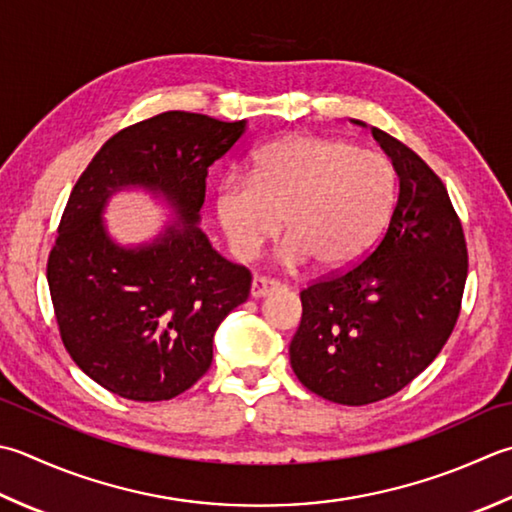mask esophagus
Wrapping results in <instances>:
<instances>
[{
  "label": "esophagus",
  "instance_id": "1",
  "mask_svg": "<svg viewBox=\"0 0 512 512\" xmlns=\"http://www.w3.org/2000/svg\"><path fill=\"white\" fill-rule=\"evenodd\" d=\"M277 288H279V284H277V282H273V279L255 277L253 282H250V297L262 299V297H266V295H273Z\"/></svg>",
  "mask_w": 512,
  "mask_h": 512
}]
</instances>
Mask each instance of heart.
Listing matches in <instances>:
<instances>
[{
  "label": "heart",
  "mask_w": 512,
  "mask_h": 512,
  "mask_svg": "<svg viewBox=\"0 0 512 512\" xmlns=\"http://www.w3.org/2000/svg\"><path fill=\"white\" fill-rule=\"evenodd\" d=\"M395 199L397 175L384 155L346 139L290 135L259 150L250 179L224 177L215 208L239 257H253L282 224L288 237L279 262L313 259L317 268L337 270L373 246Z\"/></svg>",
  "instance_id": "heart-1"
}]
</instances>
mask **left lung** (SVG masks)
I'll list each match as a JSON object with an SVG mask.
<instances>
[{
    "instance_id": "8db88e82",
    "label": "left lung",
    "mask_w": 512,
    "mask_h": 512,
    "mask_svg": "<svg viewBox=\"0 0 512 512\" xmlns=\"http://www.w3.org/2000/svg\"><path fill=\"white\" fill-rule=\"evenodd\" d=\"M370 133L399 177L393 217L362 264L302 290V322L288 348L299 382L344 406L379 402L424 373L453 333L468 273L464 230L442 179L399 139Z\"/></svg>"
}]
</instances>
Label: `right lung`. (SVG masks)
I'll return each mask as SVG.
<instances>
[{"label": "right lung", "instance_id": "right-lung-1", "mask_svg": "<svg viewBox=\"0 0 512 512\" xmlns=\"http://www.w3.org/2000/svg\"><path fill=\"white\" fill-rule=\"evenodd\" d=\"M246 126L168 110L119 130L77 179L46 277L68 355L110 393L133 402L184 393L213 362L217 326L248 299V270L199 228L208 168ZM124 189L171 210L146 243L109 235L103 213Z\"/></svg>", "mask_w": 512, "mask_h": 512}]
</instances>
